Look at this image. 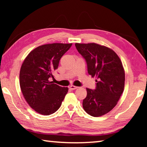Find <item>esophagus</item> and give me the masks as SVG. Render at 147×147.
Here are the masks:
<instances>
[{
    "instance_id": "esophagus-1",
    "label": "esophagus",
    "mask_w": 147,
    "mask_h": 147,
    "mask_svg": "<svg viewBox=\"0 0 147 147\" xmlns=\"http://www.w3.org/2000/svg\"><path fill=\"white\" fill-rule=\"evenodd\" d=\"M69 88H70L71 90H74V89H76L77 88H78V87L75 86H70Z\"/></svg>"
}]
</instances>
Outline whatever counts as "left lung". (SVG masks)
Segmentation results:
<instances>
[{
	"instance_id": "1",
	"label": "left lung",
	"mask_w": 147,
	"mask_h": 147,
	"mask_svg": "<svg viewBox=\"0 0 147 147\" xmlns=\"http://www.w3.org/2000/svg\"><path fill=\"white\" fill-rule=\"evenodd\" d=\"M85 59L88 72L96 77V88H87L83 108L89 115L100 117L115 107L123 93L125 74L120 58L113 50L96 43H76Z\"/></svg>"
}]
</instances>
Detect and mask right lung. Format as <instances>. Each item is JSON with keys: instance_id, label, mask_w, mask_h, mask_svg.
<instances>
[{"instance_id": "right-lung-1", "label": "right lung", "mask_w": 147, "mask_h": 147, "mask_svg": "<svg viewBox=\"0 0 147 147\" xmlns=\"http://www.w3.org/2000/svg\"><path fill=\"white\" fill-rule=\"evenodd\" d=\"M72 43L47 44L31 51L22 64L19 83L24 98L32 109L44 115L58 110L68 92V88L50 82L58 69L62 56Z\"/></svg>"}]
</instances>
